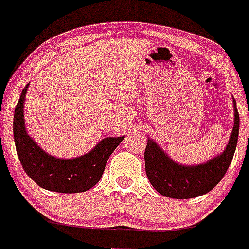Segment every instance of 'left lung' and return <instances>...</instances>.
<instances>
[{
	"label": "left lung",
	"instance_id": "left-lung-1",
	"mask_svg": "<svg viewBox=\"0 0 249 249\" xmlns=\"http://www.w3.org/2000/svg\"><path fill=\"white\" fill-rule=\"evenodd\" d=\"M235 123L227 149L206 164L182 166L172 161L159 145L148 140L144 150L145 173L158 193L172 199H192L211 192L222 180L229 169L235 153L240 129V115L236 102Z\"/></svg>",
	"mask_w": 249,
	"mask_h": 249
}]
</instances>
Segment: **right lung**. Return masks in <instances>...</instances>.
<instances>
[{"label": "right lung", "instance_id": "obj_1", "mask_svg": "<svg viewBox=\"0 0 249 249\" xmlns=\"http://www.w3.org/2000/svg\"><path fill=\"white\" fill-rule=\"evenodd\" d=\"M29 84L18 101L13 119V134L18 157L22 169L41 188L57 193H82L94 187L102 177L107 160L123 137H107L91 152L76 159L50 157L26 134L24 123V101Z\"/></svg>", "mask_w": 249, "mask_h": 249}]
</instances>
